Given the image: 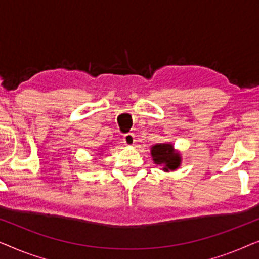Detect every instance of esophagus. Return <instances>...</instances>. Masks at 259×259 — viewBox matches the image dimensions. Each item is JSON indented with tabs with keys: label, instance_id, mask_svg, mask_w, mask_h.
<instances>
[{
	"label": "esophagus",
	"instance_id": "1",
	"mask_svg": "<svg viewBox=\"0 0 259 259\" xmlns=\"http://www.w3.org/2000/svg\"><path fill=\"white\" fill-rule=\"evenodd\" d=\"M122 140L127 146H132V145H134V143H136V136H134L133 133H126L125 136H123Z\"/></svg>",
	"mask_w": 259,
	"mask_h": 259
}]
</instances>
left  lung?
<instances>
[{
    "mask_svg": "<svg viewBox=\"0 0 259 259\" xmlns=\"http://www.w3.org/2000/svg\"><path fill=\"white\" fill-rule=\"evenodd\" d=\"M152 160L155 165L161 166L164 172L176 171L182 165V154L175 150L171 143L155 144L151 147Z\"/></svg>",
    "mask_w": 259,
    "mask_h": 259,
    "instance_id": "8db88e82",
    "label": "left lung"
}]
</instances>
